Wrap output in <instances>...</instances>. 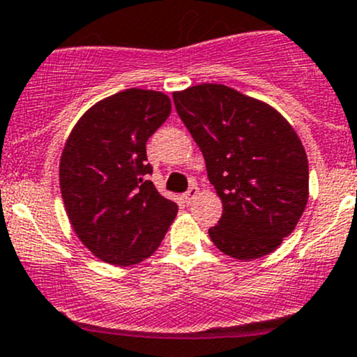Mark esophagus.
I'll list each match as a JSON object with an SVG mask.
<instances>
[{"label": "esophagus", "instance_id": "esophagus-1", "mask_svg": "<svg viewBox=\"0 0 357 357\" xmlns=\"http://www.w3.org/2000/svg\"><path fill=\"white\" fill-rule=\"evenodd\" d=\"M199 195V186H195V185H192L188 188V192L185 193V200H186V204H190V202H192L193 199H195V197Z\"/></svg>", "mask_w": 357, "mask_h": 357}]
</instances>
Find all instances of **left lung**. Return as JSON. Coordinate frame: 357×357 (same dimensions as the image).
Segmentation results:
<instances>
[{"instance_id": "8db88e82", "label": "left lung", "mask_w": 357, "mask_h": 357, "mask_svg": "<svg viewBox=\"0 0 357 357\" xmlns=\"http://www.w3.org/2000/svg\"><path fill=\"white\" fill-rule=\"evenodd\" d=\"M172 100L222 202L208 229L214 245L242 261L271 254L307 204L309 164L297 132L273 107L225 84L192 86Z\"/></svg>"}]
</instances>
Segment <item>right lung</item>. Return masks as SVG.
<instances>
[{"instance_id": "right-lung-1", "label": "right lung", "mask_w": 357, "mask_h": 357, "mask_svg": "<svg viewBox=\"0 0 357 357\" xmlns=\"http://www.w3.org/2000/svg\"><path fill=\"white\" fill-rule=\"evenodd\" d=\"M171 114L158 91L124 89L86 112L60 158V188L79 240L102 261L138 264L164 240L178 205L150 181L146 142Z\"/></svg>"}]
</instances>
